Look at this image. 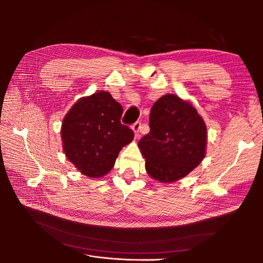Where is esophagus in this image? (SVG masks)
I'll use <instances>...</instances> for the list:
<instances>
[{
	"label": "esophagus",
	"mask_w": 263,
	"mask_h": 263,
	"mask_svg": "<svg viewBox=\"0 0 263 263\" xmlns=\"http://www.w3.org/2000/svg\"><path fill=\"white\" fill-rule=\"evenodd\" d=\"M140 127H141V122H136L134 125H133V130L135 133V136L136 137H139V132H140Z\"/></svg>",
	"instance_id": "esophagus-1"
}]
</instances>
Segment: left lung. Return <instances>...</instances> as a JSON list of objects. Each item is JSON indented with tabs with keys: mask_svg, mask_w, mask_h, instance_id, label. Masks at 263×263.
Masks as SVG:
<instances>
[{
	"mask_svg": "<svg viewBox=\"0 0 263 263\" xmlns=\"http://www.w3.org/2000/svg\"><path fill=\"white\" fill-rule=\"evenodd\" d=\"M149 127L138 146L153 179L174 182L203 160L206 126L190 103L174 94L163 95L151 107Z\"/></svg>",
	"mask_w": 263,
	"mask_h": 263,
	"instance_id": "1",
	"label": "left lung"
}]
</instances>
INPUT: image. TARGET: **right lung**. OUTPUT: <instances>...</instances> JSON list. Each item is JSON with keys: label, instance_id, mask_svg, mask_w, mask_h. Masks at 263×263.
Returning a JSON list of instances; mask_svg holds the SVG:
<instances>
[{"label": "right lung", "instance_id": "add662e5", "mask_svg": "<svg viewBox=\"0 0 263 263\" xmlns=\"http://www.w3.org/2000/svg\"><path fill=\"white\" fill-rule=\"evenodd\" d=\"M123 107L108 92L100 91L82 98L62 122L63 150L78 170L90 178H100L114 166L134 132L121 123Z\"/></svg>", "mask_w": 263, "mask_h": 263}]
</instances>
